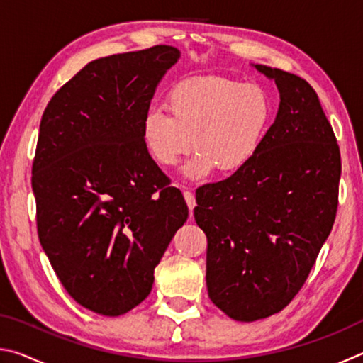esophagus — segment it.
I'll return each instance as SVG.
<instances>
[{"mask_svg": "<svg viewBox=\"0 0 363 363\" xmlns=\"http://www.w3.org/2000/svg\"><path fill=\"white\" fill-rule=\"evenodd\" d=\"M184 199H186V203H187V206H189V211H190V216H192V211H194V208H195V196H194V194L190 192V190H186L184 189Z\"/></svg>", "mask_w": 363, "mask_h": 363, "instance_id": "1", "label": "esophagus"}]
</instances>
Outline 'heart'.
<instances>
[{"mask_svg": "<svg viewBox=\"0 0 363 363\" xmlns=\"http://www.w3.org/2000/svg\"><path fill=\"white\" fill-rule=\"evenodd\" d=\"M169 115L152 110L143 121L150 158L173 168L195 147L182 168L189 179H203L218 168L235 174L253 162L272 123V101L257 84L225 77H192L164 97Z\"/></svg>", "mask_w": 363, "mask_h": 363, "instance_id": "heart-1", "label": "heart"}]
</instances>
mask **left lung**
<instances>
[{"label": "left lung", "mask_w": 363, "mask_h": 363, "mask_svg": "<svg viewBox=\"0 0 363 363\" xmlns=\"http://www.w3.org/2000/svg\"><path fill=\"white\" fill-rule=\"evenodd\" d=\"M253 67L277 84V116L253 162L196 189L194 210L208 238V294L238 322L277 314L296 296L333 227L341 177L340 147L312 86Z\"/></svg>", "instance_id": "8db88e82"}]
</instances>
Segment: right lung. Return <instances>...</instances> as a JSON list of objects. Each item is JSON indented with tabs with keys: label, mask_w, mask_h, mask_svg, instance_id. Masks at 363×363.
Here are the masks:
<instances>
[{
	"label": "right lung",
	"mask_w": 363,
	"mask_h": 363,
	"mask_svg": "<svg viewBox=\"0 0 363 363\" xmlns=\"http://www.w3.org/2000/svg\"><path fill=\"white\" fill-rule=\"evenodd\" d=\"M173 46L96 59L43 113L32 168L40 243L67 293L107 317L149 296L189 208L150 158L143 121Z\"/></svg>",
	"instance_id": "add662e5"
}]
</instances>
